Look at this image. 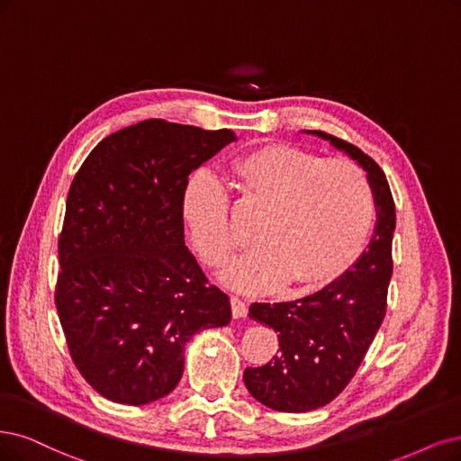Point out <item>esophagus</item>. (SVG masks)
I'll list each match as a JSON object with an SVG mask.
<instances>
[{
	"mask_svg": "<svg viewBox=\"0 0 461 461\" xmlns=\"http://www.w3.org/2000/svg\"><path fill=\"white\" fill-rule=\"evenodd\" d=\"M231 313L235 319L247 315V303L240 296H231Z\"/></svg>",
	"mask_w": 461,
	"mask_h": 461,
	"instance_id": "esophagus-1",
	"label": "esophagus"
}]
</instances>
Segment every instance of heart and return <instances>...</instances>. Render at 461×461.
Wrapping results in <instances>:
<instances>
[{"label": "heart", "mask_w": 461, "mask_h": 461, "mask_svg": "<svg viewBox=\"0 0 461 461\" xmlns=\"http://www.w3.org/2000/svg\"><path fill=\"white\" fill-rule=\"evenodd\" d=\"M241 199L264 209L257 247L226 271L237 291L264 293L288 277L310 286L336 277L359 257L372 224L374 194L363 168L348 159H325L294 146H266L233 163ZM228 187L209 173L185 182L182 214L199 257L221 266L240 247Z\"/></svg>", "instance_id": "b5f03b06"}]
</instances>
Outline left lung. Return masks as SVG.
Segmentation results:
<instances>
[{
  "instance_id": "left-lung-1",
  "label": "left lung",
  "mask_w": 461,
  "mask_h": 461,
  "mask_svg": "<svg viewBox=\"0 0 461 461\" xmlns=\"http://www.w3.org/2000/svg\"><path fill=\"white\" fill-rule=\"evenodd\" d=\"M305 132L329 140L366 170L376 204V228L368 249L325 288L300 300L249 308L250 319L279 332L281 351L267 365L247 368L243 380L254 399L279 412H310L342 393L385 317L393 274L395 203L384 170L346 140L321 131Z\"/></svg>"
}]
</instances>
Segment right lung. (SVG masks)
Segmentation results:
<instances>
[{
    "instance_id": "1",
    "label": "right lung",
    "mask_w": 461,
    "mask_h": 461,
    "mask_svg": "<svg viewBox=\"0 0 461 461\" xmlns=\"http://www.w3.org/2000/svg\"><path fill=\"white\" fill-rule=\"evenodd\" d=\"M237 140L230 129L146 119L98 142L66 199L57 312L70 355L102 397L140 406L173 391L184 349L226 327L230 298L184 243L192 170Z\"/></svg>"
}]
</instances>
